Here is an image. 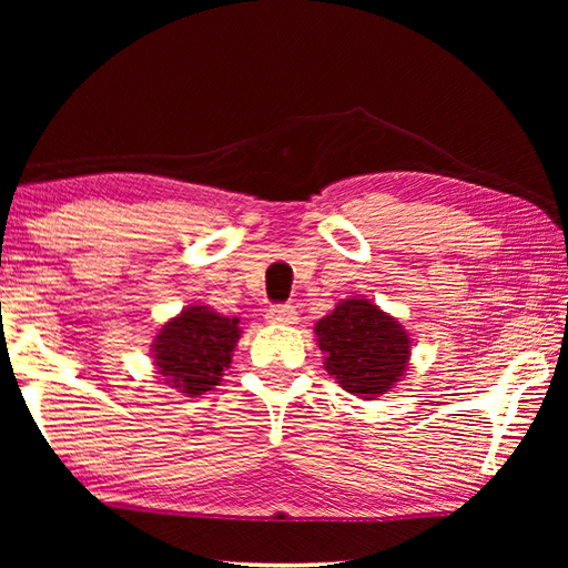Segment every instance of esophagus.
Masks as SVG:
<instances>
[{"mask_svg":"<svg viewBox=\"0 0 568 568\" xmlns=\"http://www.w3.org/2000/svg\"><path fill=\"white\" fill-rule=\"evenodd\" d=\"M265 320L271 324H295L297 310L293 305H273L268 312H265Z\"/></svg>","mask_w":568,"mask_h":568,"instance_id":"1","label":"esophagus"}]
</instances>
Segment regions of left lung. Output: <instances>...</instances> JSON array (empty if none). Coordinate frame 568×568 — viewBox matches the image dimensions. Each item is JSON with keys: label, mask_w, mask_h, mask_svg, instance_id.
I'll use <instances>...</instances> for the list:
<instances>
[{"label": "left lung", "mask_w": 568, "mask_h": 568, "mask_svg": "<svg viewBox=\"0 0 568 568\" xmlns=\"http://www.w3.org/2000/svg\"><path fill=\"white\" fill-rule=\"evenodd\" d=\"M324 368L346 393L376 400L405 376L409 334L366 297L342 300L315 324Z\"/></svg>", "instance_id": "8db88e82"}]
</instances>
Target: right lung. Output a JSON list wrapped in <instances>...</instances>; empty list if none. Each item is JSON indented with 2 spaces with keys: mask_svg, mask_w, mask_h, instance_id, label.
Listing matches in <instances>:
<instances>
[{
  "mask_svg": "<svg viewBox=\"0 0 568 568\" xmlns=\"http://www.w3.org/2000/svg\"><path fill=\"white\" fill-rule=\"evenodd\" d=\"M239 336V317L229 320L207 305H190L155 334L153 366L171 388L190 397L202 395L220 385Z\"/></svg>",
  "mask_w": 568,
  "mask_h": 568,
  "instance_id": "add662e5",
  "label": "right lung"
}]
</instances>
